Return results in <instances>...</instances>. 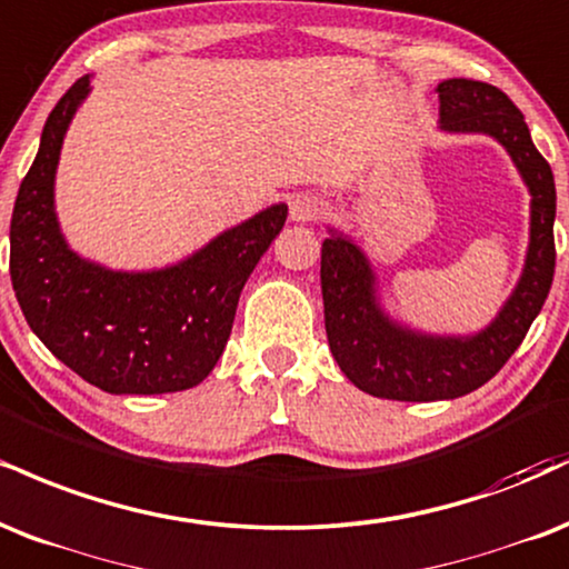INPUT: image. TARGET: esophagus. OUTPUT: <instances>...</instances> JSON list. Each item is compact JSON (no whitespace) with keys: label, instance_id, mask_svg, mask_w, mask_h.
<instances>
[{"label":"esophagus","instance_id":"obj_1","mask_svg":"<svg viewBox=\"0 0 569 569\" xmlns=\"http://www.w3.org/2000/svg\"><path fill=\"white\" fill-rule=\"evenodd\" d=\"M320 214V203L312 196H297L291 201V219L293 222H310Z\"/></svg>","mask_w":569,"mask_h":569}]
</instances>
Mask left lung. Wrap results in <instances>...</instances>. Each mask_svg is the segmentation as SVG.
I'll list each match as a JSON object with an SVG mask.
<instances>
[{"label": "left lung", "mask_w": 569, "mask_h": 569, "mask_svg": "<svg viewBox=\"0 0 569 569\" xmlns=\"http://www.w3.org/2000/svg\"><path fill=\"white\" fill-rule=\"evenodd\" d=\"M440 127L496 137L515 159L532 196L525 272L498 318L475 337H427L392 323L376 305L373 272L358 246L331 236L320 249V289L328 347L347 379L385 400H453L490 381L522 345L549 297L557 249V190L549 161L532 146L525 116L501 89L471 79L437 84Z\"/></svg>", "instance_id": "obj_1"}]
</instances>
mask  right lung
<instances>
[{"label": "right lung", "instance_id": "right-lung-1", "mask_svg": "<svg viewBox=\"0 0 569 569\" xmlns=\"http://www.w3.org/2000/svg\"><path fill=\"white\" fill-rule=\"evenodd\" d=\"M89 92L81 77L52 108L10 222V278L31 331L60 362L111 395L201 385L230 339L238 297L283 230V203L224 230L184 262L113 272L68 249L52 207L63 134Z\"/></svg>", "mask_w": 569, "mask_h": 569}]
</instances>
